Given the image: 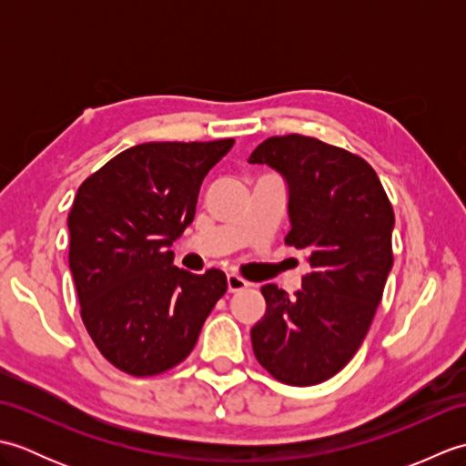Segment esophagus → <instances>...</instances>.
I'll use <instances>...</instances> for the list:
<instances>
[{
    "instance_id": "34e87169",
    "label": "esophagus",
    "mask_w": 466,
    "mask_h": 466,
    "mask_svg": "<svg viewBox=\"0 0 466 466\" xmlns=\"http://www.w3.org/2000/svg\"><path fill=\"white\" fill-rule=\"evenodd\" d=\"M226 284H228V290H230V292L244 290L246 286H248V282H246L244 279H240L238 274H228L226 276Z\"/></svg>"
}]
</instances>
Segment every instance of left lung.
Returning a JSON list of instances; mask_svg holds the SVG:
<instances>
[{"label":"left lung","mask_w":466,"mask_h":466,"mask_svg":"<svg viewBox=\"0 0 466 466\" xmlns=\"http://www.w3.org/2000/svg\"><path fill=\"white\" fill-rule=\"evenodd\" d=\"M248 162L284 177V242L310 266L294 296L262 286L266 312L250 330L252 349L280 382L319 384L350 362L370 329L392 268V206L362 157L316 137H268Z\"/></svg>","instance_id":"obj_1"}]
</instances>
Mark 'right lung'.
I'll return each instance as SVG.
<instances>
[{"mask_svg":"<svg viewBox=\"0 0 466 466\" xmlns=\"http://www.w3.org/2000/svg\"><path fill=\"white\" fill-rule=\"evenodd\" d=\"M232 146V137L132 146L77 187L69 270L86 329L116 369L152 376L180 364L224 296L222 270L177 268L170 246L194 220L206 174Z\"/></svg>","mask_w":466,"mask_h":466,"instance_id":"obj_1","label":"right lung"}]
</instances>
